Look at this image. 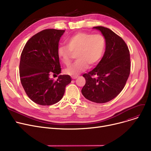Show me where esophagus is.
Masks as SVG:
<instances>
[{
  "label": "esophagus",
  "instance_id": "obj_1",
  "mask_svg": "<svg viewBox=\"0 0 151 151\" xmlns=\"http://www.w3.org/2000/svg\"><path fill=\"white\" fill-rule=\"evenodd\" d=\"M78 77V75H76V76H71V78H72V79H76V78H77Z\"/></svg>",
  "mask_w": 151,
  "mask_h": 151
}]
</instances>
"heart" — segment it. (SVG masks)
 Returning <instances> with one entry per match:
<instances>
[{"instance_id":"obj_1","label":"heart","mask_w":151,"mask_h":151,"mask_svg":"<svg viewBox=\"0 0 151 151\" xmlns=\"http://www.w3.org/2000/svg\"><path fill=\"white\" fill-rule=\"evenodd\" d=\"M67 46H60L58 54L62 62L67 66L70 65L73 54L78 60L72 66L65 70V73L76 76L89 67L96 65L105 51L106 42L100 34L79 32L67 40Z\"/></svg>"}]
</instances>
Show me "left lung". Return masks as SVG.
Masks as SVG:
<instances>
[{
  "instance_id": "1",
  "label": "left lung",
  "mask_w": 151,
  "mask_h": 151,
  "mask_svg": "<svg viewBox=\"0 0 151 151\" xmlns=\"http://www.w3.org/2000/svg\"><path fill=\"white\" fill-rule=\"evenodd\" d=\"M104 35L106 49L101 60L83 76L86 84L83 96L91 101L104 104L117 97L124 89L130 72V52L123 39L108 28L93 27Z\"/></svg>"
}]
</instances>
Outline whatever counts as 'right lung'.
<instances>
[{
    "mask_svg": "<svg viewBox=\"0 0 151 151\" xmlns=\"http://www.w3.org/2000/svg\"><path fill=\"white\" fill-rule=\"evenodd\" d=\"M64 32V30H43L32 37L22 51L21 83L27 96L37 104L49 106L56 104L71 81L68 75H59L56 81L51 78V75L61 73L58 50Z\"/></svg>",
    "mask_w": 151,
    "mask_h": 151,
    "instance_id": "obj_1",
    "label": "right lung"
}]
</instances>
